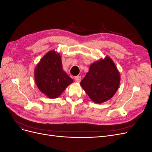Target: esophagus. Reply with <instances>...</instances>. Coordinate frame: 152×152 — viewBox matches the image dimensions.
Listing matches in <instances>:
<instances>
[{
	"label": "esophagus",
	"instance_id": "34e87169",
	"mask_svg": "<svg viewBox=\"0 0 152 152\" xmlns=\"http://www.w3.org/2000/svg\"><path fill=\"white\" fill-rule=\"evenodd\" d=\"M75 82H79L80 81V79H81V77L80 76H76V77H75Z\"/></svg>",
	"mask_w": 152,
	"mask_h": 152
}]
</instances>
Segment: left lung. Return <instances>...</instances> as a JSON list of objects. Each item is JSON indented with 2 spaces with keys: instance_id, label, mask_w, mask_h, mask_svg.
<instances>
[{
  "instance_id": "obj_1",
  "label": "left lung",
  "mask_w": 152,
  "mask_h": 152,
  "mask_svg": "<svg viewBox=\"0 0 152 152\" xmlns=\"http://www.w3.org/2000/svg\"><path fill=\"white\" fill-rule=\"evenodd\" d=\"M120 82V72L107 56L91 64L80 84L93 102L100 104L113 97Z\"/></svg>"
}]
</instances>
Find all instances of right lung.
Masks as SVG:
<instances>
[{"instance_id": "right-lung-1", "label": "right lung", "mask_w": 152, "mask_h": 152, "mask_svg": "<svg viewBox=\"0 0 152 152\" xmlns=\"http://www.w3.org/2000/svg\"><path fill=\"white\" fill-rule=\"evenodd\" d=\"M39 89L49 98H56L73 82L63 70L61 57L55 50H50L40 59L34 70Z\"/></svg>"}]
</instances>
